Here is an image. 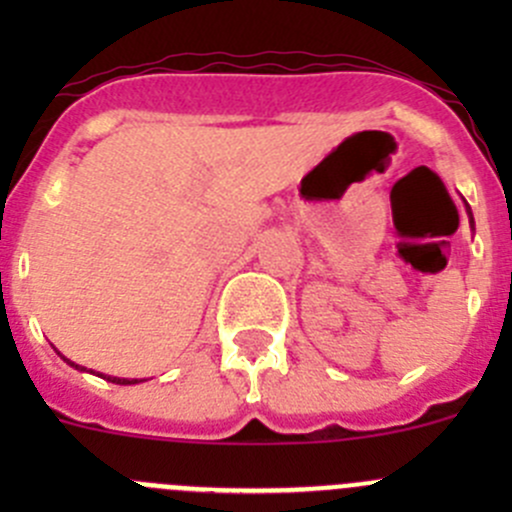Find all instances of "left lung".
<instances>
[{
  "mask_svg": "<svg viewBox=\"0 0 512 512\" xmlns=\"http://www.w3.org/2000/svg\"><path fill=\"white\" fill-rule=\"evenodd\" d=\"M466 210H468V218H471V225H473V213H471V208H468V203H466Z\"/></svg>",
  "mask_w": 512,
  "mask_h": 512,
  "instance_id": "8db88e82",
  "label": "left lung"
}]
</instances>
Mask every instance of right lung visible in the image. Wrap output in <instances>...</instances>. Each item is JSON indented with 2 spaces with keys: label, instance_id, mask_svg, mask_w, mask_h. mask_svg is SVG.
Here are the masks:
<instances>
[{
  "label": "right lung",
  "instance_id": "right-lung-1",
  "mask_svg": "<svg viewBox=\"0 0 512 512\" xmlns=\"http://www.w3.org/2000/svg\"><path fill=\"white\" fill-rule=\"evenodd\" d=\"M66 364H71V366H76V369H79V364H74V361H69V359H64ZM84 371V369H81ZM98 376H103V374H98ZM103 379L106 381H113V384H138V379H118V376H103Z\"/></svg>",
  "mask_w": 512,
  "mask_h": 512
}]
</instances>
